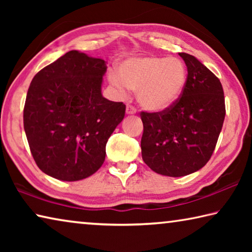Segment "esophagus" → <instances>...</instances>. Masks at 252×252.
<instances>
[{
	"instance_id": "esophagus-1",
	"label": "esophagus",
	"mask_w": 252,
	"mask_h": 252,
	"mask_svg": "<svg viewBox=\"0 0 252 252\" xmlns=\"http://www.w3.org/2000/svg\"><path fill=\"white\" fill-rule=\"evenodd\" d=\"M126 114H129V116H131V114H134V113L136 112V110H135L134 106H132V105H130V104H127V105H126Z\"/></svg>"
}]
</instances>
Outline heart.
Listing matches in <instances>:
<instances>
[{
	"label": "heart",
	"mask_w": 252,
	"mask_h": 252,
	"mask_svg": "<svg viewBox=\"0 0 252 252\" xmlns=\"http://www.w3.org/2000/svg\"><path fill=\"white\" fill-rule=\"evenodd\" d=\"M109 80L121 94H126L127 89L136 92V100L143 109L160 112L181 96L188 71L178 58H130L120 65L119 73L110 72Z\"/></svg>",
	"instance_id": "1"
}]
</instances>
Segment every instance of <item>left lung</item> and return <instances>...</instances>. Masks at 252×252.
<instances>
[{
    "label": "left lung",
    "mask_w": 252,
    "mask_h": 252,
    "mask_svg": "<svg viewBox=\"0 0 252 252\" xmlns=\"http://www.w3.org/2000/svg\"><path fill=\"white\" fill-rule=\"evenodd\" d=\"M179 55L188 69L181 97L162 112H141L142 159L168 177L188 176L206 165L225 116L220 80L193 55Z\"/></svg>",
    "instance_id": "1"
}]
</instances>
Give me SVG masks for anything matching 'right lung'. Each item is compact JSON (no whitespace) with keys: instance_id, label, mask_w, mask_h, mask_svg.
Returning <instances> with one entry per match:
<instances>
[{"instance_id":"1","label":"right lung","mask_w":252,"mask_h":252,"mask_svg":"<svg viewBox=\"0 0 252 252\" xmlns=\"http://www.w3.org/2000/svg\"><path fill=\"white\" fill-rule=\"evenodd\" d=\"M105 61L70 51L34 76L25 100L24 131L34 161L48 176L78 181L105 159V146L126 105L102 95Z\"/></svg>"}]
</instances>
